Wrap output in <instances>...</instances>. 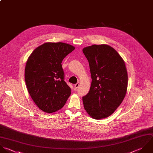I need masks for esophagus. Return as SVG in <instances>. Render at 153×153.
Masks as SVG:
<instances>
[{
  "mask_svg": "<svg viewBox=\"0 0 153 153\" xmlns=\"http://www.w3.org/2000/svg\"><path fill=\"white\" fill-rule=\"evenodd\" d=\"M79 84H80V83L77 82L76 84L74 85V90H76L78 88V87L79 86Z\"/></svg>",
  "mask_w": 153,
  "mask_h": 153,
  "instance_id": "obj_1",
  "label": "esophagus"
}]
</instances>
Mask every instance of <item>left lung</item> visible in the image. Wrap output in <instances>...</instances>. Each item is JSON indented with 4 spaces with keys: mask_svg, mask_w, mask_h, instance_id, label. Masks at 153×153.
<instances>
[{
    "mask_svg": "<svg viewBox=\"0 0 153 153\" xmlns=\"http://www.w3.org/2000/svg\"><path fill=\"white\" fill-rule=\"evenodd\" d=\"M91 74L88 94L83 97L84 108L95 119L111 115L122 102L127 91L128 73L125 63L112 47L94 45L84 48Z\"/></svg>",
    "mask_w": 153,
    "mask_h": 153,
    "instance_id": "8db88e82",
    "label": "left lung"
}]
</instances>
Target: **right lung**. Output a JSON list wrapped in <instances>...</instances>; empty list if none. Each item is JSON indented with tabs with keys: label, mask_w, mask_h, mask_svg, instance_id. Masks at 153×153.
Segmentation results:
<instances>
[{
	"label": "right lung",
	"mask_w": 153,
	"mask_h": 153,
	"mask_svg": "<svg viewBox=\"0 0 153 153\" xmlns=\"http://www.w3.org/2000/svg\"><path fill=\"white\" fill-rule=\"evenodd\" d=\"M75 48L62 42L45 43L31 53L25 68L28 92L36 105L47 113L65 105L71 89L64 81L61 62Z\"/></svg>",
	"instance_id": "add662e5"
}]
</instances>
